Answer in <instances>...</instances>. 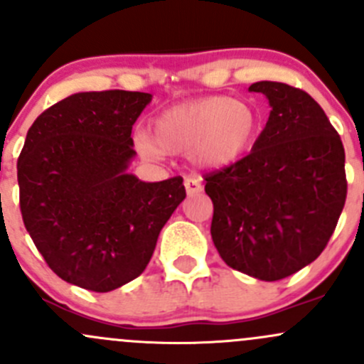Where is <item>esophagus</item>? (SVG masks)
I'll return each mask as SVG.
<instances>
[{"label": "esophagus", "mask_w": 364, "mask_h": 364, "mask_svg": "<svg viewBox=\"0 0 364 364\" xmlns=\"http://www.w3.org/2000/svg\"><path fill=\"white\" fill-rule=\"evenodd\" d=\"M185 188H186V193L188 195H197L202 192V183L200 179L197 178H186L185 179Z\"/></svg>", "instance_id": "esophagus-1"}]
</instances>
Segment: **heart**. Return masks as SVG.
<instances>
[{
    "mask_svg": "<svg viewBox=\"0 0 364 364\" xmlns=\"http://www.w3.org/2000/svg\"><path fill=\"white\" fill-rule=\"evenodd\" d=\"M259 132V113L251 102L208 95L178 102L153 118V139L136 132L134 144L148 159L190 148V159L205 169H221L242 159Z\"/></svg>",
    "mask_w": 364,
    "mask_h": 364,
    "instance_id": "b5f03b06",
    "label": "heart"
}]
</instances>
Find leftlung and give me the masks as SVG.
Here are the masks:
<instances>
[{
	"label": "left lung",
	"mask_w": 364,
	"mask_h": 364,
	"mask_svg": "<svg viewBox=\"0 0 364 364\" xmlns=\"http://www.w3.org/2000/svg\"><path fill=\"white\" fill-rule=\"evenodd\" d=\"M270 102L250 155L204 176L213 242L232 269L279 281L312 263L346 205V151L326 113L301 89L256 82Z\"/></svg>",
	"instance_id": "left-lung-1"
}]
</instances>
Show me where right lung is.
Segmentation results:
<instances>
[{"label": "right lung", "mask_w": 364, "mask_h": 364, "mask_svg": "<svg viewBox=\"0 0 364 364\" xmlns=\"http://www.w3.org/2000/svg\"><path fill=\"white\" fill-rule=\"evenodd\" d=\"M151 94L80 92L45 109L17 160L26 230L63 281L108 293L139 277L186 197L181 176L144 183L127 167Z\"/></svg>", "instance_id": "right-lung-1"}]
</instances>
